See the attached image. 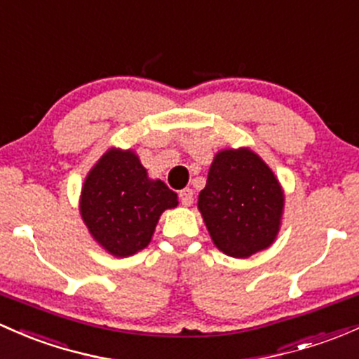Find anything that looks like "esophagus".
I'll return each mask as SVG.
<instances>
[{
	"label": "esophagus",
	"mask_w": 359,
	"mask_h": 359,
	"mask_svg": "<svg viewBox=\"0 0 359 359\" xmlns=\"http://www.w3.org/2000/svg\"><path fill=\"white\" fill-rule=\"evenodd\" d=\"M179 199L184 206H191L192 201H194V192H192L189 187H186V189L179 192Z\"/></svg>",
	"instance_id": "obj_1"
}]
</instances>
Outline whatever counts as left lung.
I'll use <instances>...</instances> for the list:
<instances>
[{
	"mask_svg": "<svg viewBox=\"0 0 359 359\" xmlns=\"http://www.w3.org/2000/svg\"><path fill=\"white\" fill-rule=\"evenodd\" d=\"M198 206L215 246L233 258H248L277 237L284 192L258 154L225 149L211 163Z\"/></svg>",
	"mask_w": 359,
	"mask_h": 359,
	"instance_id": "obj_1",
	"label": "left lung"
}]
</instances>
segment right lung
Returning a JSON list of instances; mask_svg holds the SVG:
<instances>
[{"mask_svg":"<svg viewBox=\"0 0 359 359\" xmlns=\"http://www.w3.org/2000/svg\"><path fill=\"white\" fill-rule=\"evenodd\" d=\"M177 205L175 192L149 180L132 151L110 149L86 179L81 215L94 239L122 258L148 246L160 215Z\"/></svg>","mask_w":359,"mask_h":359,"instance_id":"obj_1","label":"right lung"}]
</instances>
